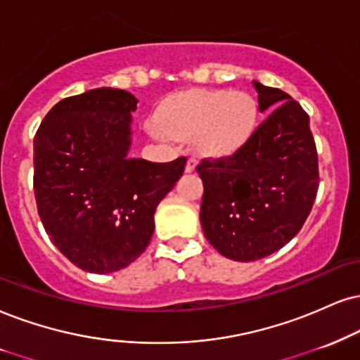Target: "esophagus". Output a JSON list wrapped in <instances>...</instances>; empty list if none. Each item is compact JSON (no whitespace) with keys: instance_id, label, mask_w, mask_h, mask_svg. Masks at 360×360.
<instances>
[{"instance_id":"obj_1","label":"esophagus","mask_w":360,"mask_h":360,"mask_svg":"<svg viewBox=\"0 0 360 360\" xmlns=\"http://www.w3.org/2000/svg\"><path fill=\"white\" fill-rule=\"evenodd\" d=\"M197 163H198V158L195 157V155H192V157H188L187 167H185V172H193L195 167H197Z\"/></svg>"}]
</instances>
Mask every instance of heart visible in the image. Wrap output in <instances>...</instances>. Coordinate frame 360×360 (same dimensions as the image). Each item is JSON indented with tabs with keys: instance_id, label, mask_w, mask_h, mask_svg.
<instances>
[{
	"instance_id": "obj_1",
	"label": "heart",
	"mask_w": 360,
	"mask_h": 360,
	"mask_svg": "<svg viewBox=\"0 0 360 360\" xmlns=\"http://www.w3.org/2000/svg\"><path fill=\"white\" fill-rule=\"evenodd\" d=\"M259 118V105L245 91L197 90L162 108L158 122L173 135L192 136L210 157L232 155L247 143Z\"/></svg>"
}]
</instances>
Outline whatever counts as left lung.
I'll return each instance as SVG.
<instances>
[{"mask_svg": "<svg viewBox=\"0 0 360 360\" xmlns=\"http://www.w3.org/2000/svg\"><path fill=\"white\" fill-rule=\"evenodd\" d=\"M260 112L271 110L242 148L203 158L200 221L207 240L235 262L264 259L292 240L312 210L319 158L309 115L285 91L254 82Z\"/></svg>", "mask_w": 360, "mask_h": 360, "instance_id": "left-lung-1", "label": "left lung"}]
</instances>
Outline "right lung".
Masks as SVG:
<instances>
[{
	"mask_svg": "<svg viewBox=\"0 0 360 360\" xmlns=\"http://www.w3.org/2000/svg\"><path fill=\"white\" fill-rule=\"evenodd\" d=\"M136 101L117 88L68 96L34 135L38 215L58 250L86 272H117L143 254L155 210L187 163L128 157Z\"/></svg>",
	"mask_w": 360,
	"mask_h": 360,
	"instance_id": "add662e5",
	"label": "right lung"
}]
</instances>
